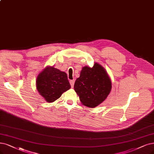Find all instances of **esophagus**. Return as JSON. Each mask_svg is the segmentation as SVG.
Here are the masks:
<instances>
[{
  "mask_svg": "<svg viewBox=\"0 0 154 154\" xmlns=\"http://www.w3.org/2000/svg\"><path fill=\"white\" fill-rule=\"evenodd\" d=\"M70 83L71 86L73 88V86H74V83H75V80H71V81H70Z\"/></svg>",
  "mask_w": 154,
  "mask_h": 154,
  "instance_id": "1",
  "label": "esophagus"
}]
</instances>
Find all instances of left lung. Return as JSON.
Wrapping results in <instances>:
<instances>
[{
    "mask_svg": "<svg viewBox=\"0 0 154 154\" xmlns=\"http://www.w3.org/2000/svg\"><path fill=\"white\" fill-rule=\"evenodd\" d=\"M73 88L84 105L94 108L106 98L112 82L103 67L95 63L92 68H82Z\"/></svg>",
    "mask_w": 154,
    "mask_h": 154,
    "instance_id": "8db88e82",
    "label": "left lung"
}]
</instances>
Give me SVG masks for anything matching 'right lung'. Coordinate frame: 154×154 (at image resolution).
<instances>
[{
    "instance_id": "obj_1",
    "label": "right lung",
    "mask_w": 154,
    "mask_h": 154,
    "mask_svg": "<svg viewBox=\"0 0 154 154\" xmlns=\"http://www.w3.org/2000/svg\"><path fill=\"white\" fill-rule=\"evenodd\" d=\"M37 89L48 102H53L71 88L66 73L48 66L37 77Z\"/></svg>"
}]
</instances>
